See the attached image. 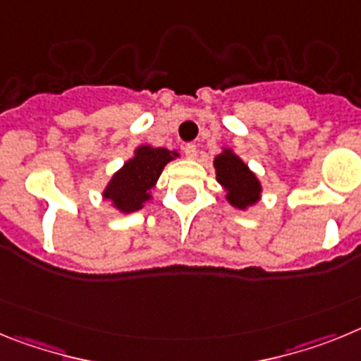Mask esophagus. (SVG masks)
<instances>
[{
    "label": "esophagus",
    "instance_id": "obj_1",
    "mask_svg": "<svg viewBox=\"0 0 361 361\" xmlns=\"http://www.w3.org/2000/svg\"><path fill=\"white\" fill-rule=\"evenodd\" d=\"M183 154L187 159H194L198 156V149H196V145H192V143H187V145L183 147Z\"/></svg>",
    "mask_w": 361,
    "mask_h": 361
}]
</instances>
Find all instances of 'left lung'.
<instances>
[{
    "mask_svg": "<svg viewBox=\"0 0 361 361\" xmlns=\"http://www.w3.org/2000/svg\"><path fill=\"white\" fill-rule=\"evenodd\" d=\"M216 180L225 189V200L233 207L245 211L259 202L262 183L256 174L247 167V163L231 149H224L214 158Z\"/></svg>",
    "mask_w": 361,
    "mask_h": 361,
    "instance_id": "1",
    "label": "left lung"
}]
</instances>
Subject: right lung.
I'll list each match as a JSON object with an SVG mask.
<instances>
[{"label": "right lung", "instance_id": "obj_1", "mask_svg": "<svg viewBox=\"0 0 361 361\" xmlns=\"http://www.w3.org/2000/svg\"><path fill=\"white\" fill-rule=\"evenodd\" d=\"M174 158H178L176 150L150 145L137 147L133 158L125 161L123 167L111 178L103 190V198L123 214L140 211L152 198L150 190L154 189L163 167Z\"/></svg>", "mask_w": 361, "mask_h": 361}]
</instances>
